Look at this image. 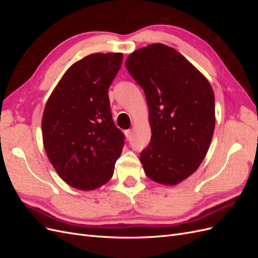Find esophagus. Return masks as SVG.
Returning <instances> with one entry per match:
<instances>
[{"label":"esophagus","instance_id":"34e87169","mask_svg":"<svg viewBox=\"0 0 258 258\" xmlns=\"http://www.w3.org/2000/svg\"><path fill=\"white\" fill-rule=\"evenodd\" d=\"M124 135H126V138L127 139H130L131 138V135H132V131L129 129V130H126L124 131Z\"/></svg>","mask_w":258,"mask_h":258}]
</instances>
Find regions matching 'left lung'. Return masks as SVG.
Returning a JSON list of instances; mask_svg holds the SVG:
<instances>
[{
    "mask_svg": "<svg viewBox=\"0 0 258 258\" xmlns=\"http://www.w3.org/2000/svg\"><path fill=\"white\" fill-rule=\"evenodd\" d=\"M126 68L148 106L152 138L140 157L144 172L162 185L181 183L209 151L215 128L213 89L183 54L160 43L131 52Z\"/></svg>",
    "mask_w": 258,
    "mask_h": 258,
    "instance_id": "8db88e82",
    "label": "left lung"
}]
</instances>
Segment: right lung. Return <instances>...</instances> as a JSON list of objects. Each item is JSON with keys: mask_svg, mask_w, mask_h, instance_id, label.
Listing matches in <instances>:
<instances>
[{"mask_svg": "<svg viewBox=\"0 0 258 258\" xmlns=\"http://www.w3.org/2000/svg\"><path fill=\"white\" fill-rule=\"evenodd\" d=\"M122 63L121 52L91 53L70 67L45 105V152L63 181L93 190L110 181L123 146L112 119L108 88Z\"/></svg>", "mask_w": 258, "mask_h": 258, "instance_id": "obj_1", "label": "right lung"}]
</instances>
